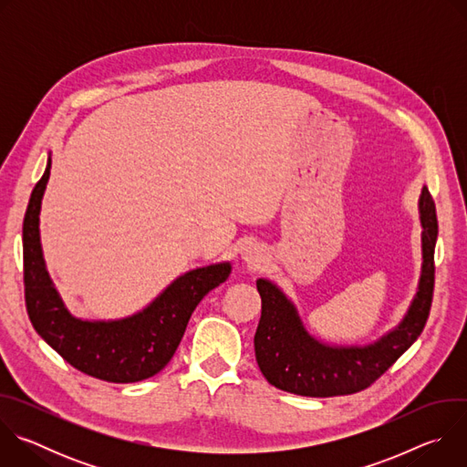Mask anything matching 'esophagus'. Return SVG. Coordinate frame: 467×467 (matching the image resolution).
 Masks as SVG:
<instances>
[{"instance_id": "obj_1", "label": "esophagus", "mask_w": 467, "mask_h": 467, "mask_svg": "<svg viewBox=\"0 0 467 467\" xmlns=\"http://www.w3.org/2000/svg\"><path fill=\"white\" fill-rule=\"evenodd\" d=\"M242 260L247 265H251V268H260L262 264H265V253H264V249L260 245L249 244L242 251Z\"/></svg>"}]
</instances>
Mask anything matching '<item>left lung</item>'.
I'll use <instances>...</instances> for the list:
<instances>
[{"label": "left lung", "instance_id": "1", "mask_svg": "<svg viewBox=\"0 0 467 467\" xmlns=\"http://www.w3.org/2000/svg\"><path fill=\"white\" fill-rule=\"evenodd\" d=\"M421 275L409 312L368 346H330L305 328L296 305L268 279H258L262 314L254 332L256 364L270 384L305 397L349 395L371 386L421 335L434 290L436 207L427 186L420 195Z\"/></svg>", "mask_w": 467, "mask_h": 467}]
</instances>
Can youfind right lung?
Listing matches in <instances>:
<instances>
[{
  "instance_id": "1",
  "label": "right lung",
  "mask_w": 467,
  "mask_h": 467,
  "mask_svg": "<svg viewBox=\"0 0 467 467\" xmlns=\"http://www.w3.org/2000/svg\"><path fill=\"white\" fill-rule=\"evenodd\" d=\"M51 159L36 182L24 218L26 306L35 330L76 369L107 382H139L159 373L173 357L195 306L227 281L229 262L177 277L144 310L121 319H81L62 303L42 256L40 207Z\"/></svg>"
}]
</instances>
